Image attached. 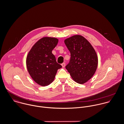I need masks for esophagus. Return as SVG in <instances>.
Returning <instances> with one entry per match:
<instances>
[{
	"instance_id": "1",
	"label": "esophagus",
	"mask_w": 124,
	"mask_h": 124,
	"mask_svg": "<svg viewBox=\"0 0 124 124\" xmlns=\"http://www.w3.org/2000/svg\"><path fill=\"white\" fill-rule=\"evenodd\" d=\"M62 67L63 68H64V67H65V62H63V63L62 64Z\"/></svg>"
}]
</instances>
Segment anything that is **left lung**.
Segmentation results:
<instances>
[{
	"instance_id": "obj_1",
	"label": "left lung",
	"mask_w": 124,
	"mask_h": 124,
	"mask_svg": "<svg viewBox=\"0 0 124 124\" xmlns=\"http://www.w3.org/2000/svg\"><path fill=\"white\" fill-rule=\"evenodd\" d=\"M64 43L71 53L66 69L76 83L83 84L87 82L97 67L98 58L94 49L81 35L73 36L65 39Z\"/></svg>"
}]
</instances>
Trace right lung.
<instances>
[{
	"instance_id": "add662e5",
	"label": "right lung",
	"mask_w": 124,
	"mask_h": 124,
	"mask_svg": "<svg viewBox=\"0 0 124 124\" xmlns=\"http://www.w3.org/2000/svg\"><path fill=\"white\" fill-rule=\"evenodd\" d=\"M58 42V39L55 38H42L33 45L27 57L26 65L29 74L41 86L51 84L57 70L62 67L52 53Z\"/></svg>"
}]
</instances>
